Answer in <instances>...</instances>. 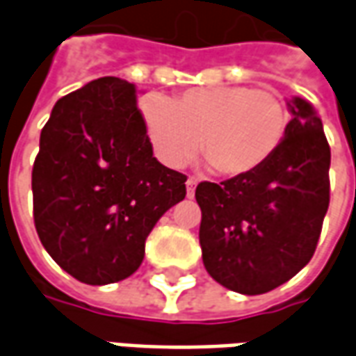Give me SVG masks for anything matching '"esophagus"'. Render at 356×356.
I'll return each mask as SVG.
<instances>
[{"instance_id": "obj_1", "label": "esophagus", "mask_w": 356, "mask_h": 356, "mask_svg": "<svg viewBox=\"0 0 356 356\" xmlns=\"http://www.w3.org/2000/svg\"><path fill=\"white\" fill-rule=\"evenodd\" d=\"M198 185V179L196 177H188L186 179V194L188 196H194V188Z\"/></svg>"}]
</instances>
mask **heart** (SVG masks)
<instances>
[{
	"mask_svg": "<svg viewBox=\"0 0 356 356\" xmlns=\"http://www.w3.org/2000/svg\"><path fill=\"white\" fill-rule=\"evenodd\" d=\"M140 116L154 156L168 168L185 165L198 150L229 177L259 170L282 145L284 101L267 89L194 88L165 101L147 95Z\"/></svg>",
	"mask_w": 356,
	"mask_h": 356,
	"instance_id": "obj_1",
	"label": "heart"
}]
</instances>
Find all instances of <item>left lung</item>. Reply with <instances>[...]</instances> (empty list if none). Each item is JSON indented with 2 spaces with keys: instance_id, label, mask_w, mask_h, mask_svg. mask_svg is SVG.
<instances>
[{
  "instance_id": "left-lung-1",
  "label": "left lung",
  "mask_w": 356,
  "mask_h": 356,
  "mask_svg": "<svg viewBox=\"0 0 356 356\" xmlns=\"http://www.w3.org/2000/svg\"><path fill=\"white\" fill-rule=\"evenodd\" d=\"M282 145L259 170L196 186L204 267L217 282L257 296L311 261L330 204V145L313 106L296 97Z\"/></svg>"
}]
</instances>
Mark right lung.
Returning <instances> with one entry per match:
<instances>
[{"mask_svg":"<svg viewBox=\"0 0 356 356\" xmlns=\"http://www.w3.org/2000/svg\"><path fill=\"white\" fill-rule=\"evenodd\" d=\"M186 175L152 156L137 89L99 78L58 99L32 170L34 225L43 248L76 280L131 276L156 221L185 198Z\"/></svg>","mask_w":356,"mask_h":356,"instance_id":"obj_1","label":"right lung"}]
</instances>
